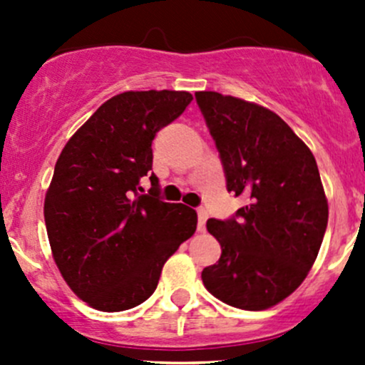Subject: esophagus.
Wrapping results in <instances>:
<instances>
[{"label": "esophagus", "mask_w": 365, "mask_h": 365, "mask_svg": "<svg viewBox=\"0 0 365 365\" xmlns=\"http://www.w3.org/2000/svg\"><path fill=\"white\" fill-rule=\"evenodd\" d=\"M206 219H208V212H206L205 208L197 210V230H200V231H205Z\"/></svg>", "instance_id": "1"}]
</instances>
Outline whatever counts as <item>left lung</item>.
<instances>
[{
	"mask_svg": "<svg viewBox=\"0 0 365 365\" xmlns=\"http://www.w3.org/2000/svg\"><path fill=\"white\" fill-rule=\"evenodd\" d=\"M235 196L233 219H208L220 259L201 272L224 304L263 311L292 295L314 264L329 222V203L311 150L270 109L217 91H197Z\"/></svg>",
	"mask_w": 365,
	"mask_h": 365,
	"instance_id": "left-lung-1",
	"label": "left lung"
}]
</instances>
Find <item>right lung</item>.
Returning a JSON list of instances; mask_svg holds the SVG:
<instances>
[{"label": "right lung", "mask_w": 365, "mask_h": 365, "mask_svg": "<svg viewBox=\"0 0 365 365\" xmlns=\"http://www.w3.org/2000/svg\"><path fill=\"white\" fill-rule=\"evenodd\" d=\"M189 91H125L101 106L68 139L43 201L54 263L90 307L127 311L152 297L165 261L197 226L196 210L164 203L152 141L185 111Z\"/></svg>", "instance_id": "right-lung-1"}]
</instances>
